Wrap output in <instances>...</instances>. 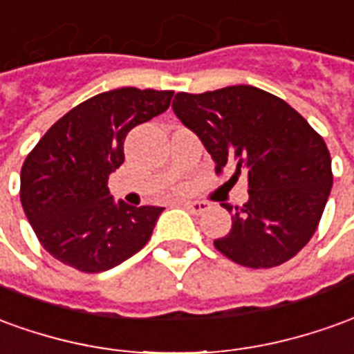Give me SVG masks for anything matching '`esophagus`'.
Listing matches in <instances>:
<instances>
[{
  "label": "esophagus",
  "instance_id": "34e87169",
  "mask_svg": "<svg viewBox=\"0 0 354 354\" xmlns=\"http://www.w3.org/2000/svg\"><path fill=\"white\" fill-rule=\"evenodd\" d=\"M184 207L189 212H194V214H201V212H205L209 209V205L205 201H187L184 203Z\"/></svg>",
  "mask_w": 354,
  "mask_h": 354
}]
</instances>
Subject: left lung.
<instances>
[{
  "mask_svg": "<svg viewBox=\"0 0 354 354\" xmlns=\"http://www.w3.org/2000/svg\"><path fill=\"white\" fill-rule=\"evenodd\" d=\"M172 111L201 140L216 172L228 167L249 184L241 209L224 205L232 230L214 247L247 268L295 257L318 228L333 184L330 151L313 126L283 100L243 84L180 91Z\"/></svg>",
  "mask_w": 354,
  "mask_h": 354,
  "instance_id": "obj_1",
  "label": "left lung"
}]
</instances>
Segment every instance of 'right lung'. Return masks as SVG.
I'll list each match as a JSON object with an SVG mask.
<instances>
[{"label": "right lung", "mask_w": 354, "mask_h": 354, "mask_svg": "<svg viewBox=\"0 0 354 354\" xmlns=\"http://www.w3.org/2000/svg\"><path fill=\"white\" fill-rule=\"evenodd\" d=\"M174 91L118 88L71 109L28 153L21 203L39 243L82 272L115 268L142 249L162 207H132L109 194L134 126L165 113Z\"/></svg>", "instance_id": "add662e5"}]
</instances>
